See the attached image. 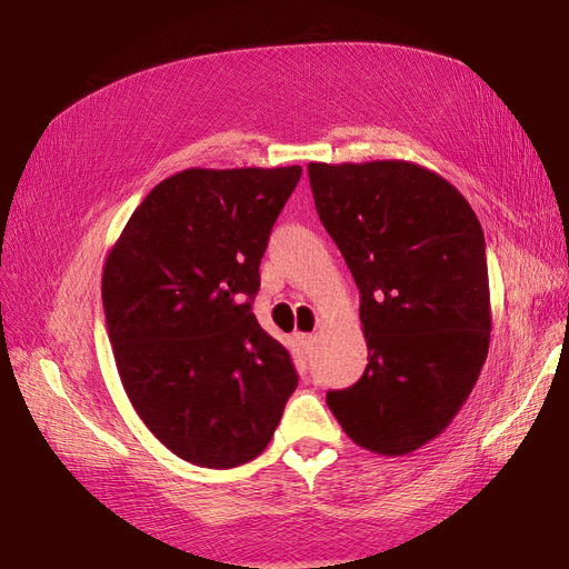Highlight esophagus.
Wrapping results in <instances>:
<instances>
[{
    "mask_svg": "<svg viewBox=\"0 0 569 569\" xmlns=\"http://www.w3.org/2000/svg\"><path fill=\"white\" fill-rule=\"evenodd\" d=\"M297 339H299V343H301V349H303V351H311V349H313V341H316V337H313V335H306V332H301V335H297Z\"/></svg>",
    "mask_w": 569,
    "mask_h": 569,
    "instance_id": "34e87169",
    "label": "esophagus"
}]
</instances>
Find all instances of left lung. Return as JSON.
<instances>
[{"label": "left lung", "mask_w": 569, "mask_h": 569, "mask_svg": "<svg viewBox=\"0 0 569 569\" xmlns=\"http://www.w3.org/2000/svg\"><path fill=\"white\" fill-rule=\"evenodd\" d=\"M308 178L368 341L363 377L327 406L358 446L406 456L449 427L487 360L485 232L458 189L416 163H308Z\"/></svg>", "instance_id": "left-lung-1"}]
</instances>
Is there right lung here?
<instances>
[{
	"mask_svg": "<svg viewBox=\"0 0 569 569\" xmlns=\"http://www.w3.org/2000/svg\"><path fill=\"white\" fill-rule=\"evenodd\" d=\"M301 166L189 168L159 182L111 249L101 299L120 382L166 449L203 468L261 453L299 385L251 313L270 230Z\"/></svg>",
	"mask_w": 569,
	"mask_h": 569,
	"instance_id": "add662e5",
	"label": "right lung"
}]
</instances>
